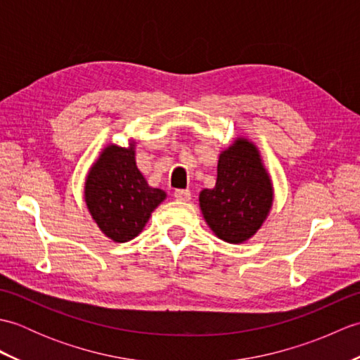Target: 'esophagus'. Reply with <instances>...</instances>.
<instances>
[{
  "mask_svg": "<svg viewBox=\"0 0 360 360\" xmlns=\"http://www.w3.org/2000/svg\"><path fill=\"white\" fill-rule=\"evenodd\" d=\"M174 198L178 201L187 202L190 201V198H192V193H190V190H174Z\"/></svg>",
  "mask_w": 360,
  "mask_h": 360,
  "instance_id": "34e87169",
  "label": "esophagus"
}]
</instances>
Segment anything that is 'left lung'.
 Segmentation results:
<instances>
[{"instance_id":"left-lung-1","label":"left lung","mask_w":360,"mask_h":360,"mask_svg":"<svg viewBox=\"0 0 360 360\" xmlns=\"http://www.w3.org/2000/svg\"><path fill=\"white\" fill-rule=\"evenodd\" d=\"M274 190L257 147L236 139L219 155L215 188H204L200 205L218 238L238 244L262 227L272 207Z\"/></svg>"}]
</instances>
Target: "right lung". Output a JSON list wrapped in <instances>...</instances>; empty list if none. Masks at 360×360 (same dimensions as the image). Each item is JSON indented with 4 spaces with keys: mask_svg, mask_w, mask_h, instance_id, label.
I'll return each mask as SVG.
<instances>
[{
    "mask_svg": "<svg viewBox=\"0 0 360 360\" xmlns=\"http://www.w3.org/2000/svg\"><path fill=\"white\" fill-rule=\"evenodd\" d=\"M165 196L164 190L150 187L137 168L134 142L128 148L108 145L91 167L85 182L91 217L116 243L139 235Z\"/></svg>",
    "mask_w": 360,
    "mask_h": 360,
    "instance_id": "1",
    "label": "right lung"
}]
</instances>
